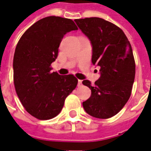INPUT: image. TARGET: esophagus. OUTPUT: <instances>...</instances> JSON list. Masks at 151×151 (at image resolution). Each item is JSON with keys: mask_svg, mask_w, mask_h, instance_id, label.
I'll use <instances>...</instances> for the list:
<instances>
[{"mask_svg": "<svg viewBox=\"0 0 151 151\" xmlns=\"http://www.w3.org/2000/svg\"><path fill=\"white\" fill-rule=\"evenodd\" d=\"M82 85V80H78V86H81Z\"/></svg>", "mask_w": 151, "mask_h": 151, "instance_id": "1", "label": "esophagus"}]
</instances>
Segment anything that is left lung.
<instances>
[{"mask_svg": "<svg viewBox=\"0 0 151 151\" xmlns=\"http://www.w3.org/2000/svg\"><path fill=\"white\" fill-rule=\"evenodd\" d=\"M74 21L91 41L92 64L100 67L95 85L88 80L82 82L91 90L83 108L91 116L108 119L123 108L131 95L135 78L132 47L123 31L110 22L100 18Z\"/></svg>", "mask_w": 151, "mask_h": 151, "instance_id": "1", "label": "left lung"}]
</instances>
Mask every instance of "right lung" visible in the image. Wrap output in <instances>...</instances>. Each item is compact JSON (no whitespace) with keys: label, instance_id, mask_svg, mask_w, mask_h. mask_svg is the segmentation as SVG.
<instances>
[{"label":"right lung","instance_id":"right-lung-1","mask_svg":"<svg viewBox=\"0 0 151 151\" xmlns=\"http://www.w3.org/2000/svg\"><path fill=\"white\" fill-rule=\"evenodd\" d=\"M76 30L71 19L50 16L28 28L16 46L13 62L16 93L28 113L39 120L56 116L78 85L72 74L51 71L64 35Z\"/></svg>","mask_w":151,"mask_h":151}]
</instances>
